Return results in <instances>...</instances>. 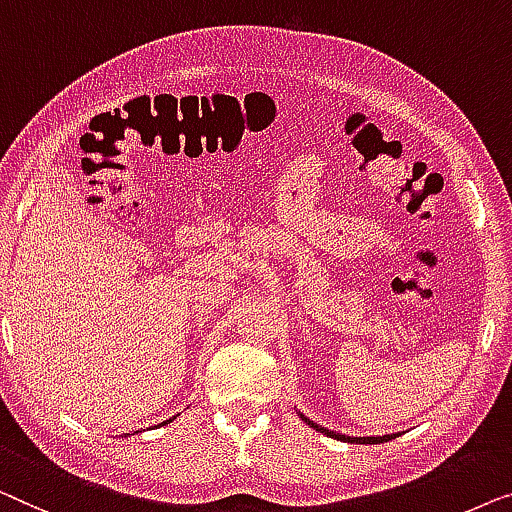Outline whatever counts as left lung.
<instances>
[{
  "label": "left lung",
  "instance_id": "obj_1",
  "mask_svg": "<svg viewBox=\"0 0 512 512\" xmlns=\"http://www.w3.org/2000/svg\"><path fill=\"white\" fill-rule=\"evenodd\" d=\"M304 417V415H301ZM304 422H308L311 424V427L315 429V431H322V434L325 436H331V438H338V441H348V443H371V445H376V443H385V441H390L392 436H369V438H350V436H343V434H336V431H329V429H325V427H320V424H315V422H311L308 420V417H304ZM397 436V434H394Z\"/></svg>",
  "mask_w": 512,
  "mask_h": 512
}]
</instances>
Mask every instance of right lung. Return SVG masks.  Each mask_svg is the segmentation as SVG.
Here are the masks:
<instances>
[{"instance_id":"add662e5","label":"right lung","mask_w":512,"mask_h":512,"mask_svg":"<svg viewBox=\"0 0 512 512\" xmlns=\"http://www.w3.org/2000/svg\"><path fill=\"white\" fill-rule=\"evenodd\" d=\"M171 420H174V417H171ZM171 420H167V422H171ZM167 422H162V424H167Z\"/></svg>"}]
</instances>
